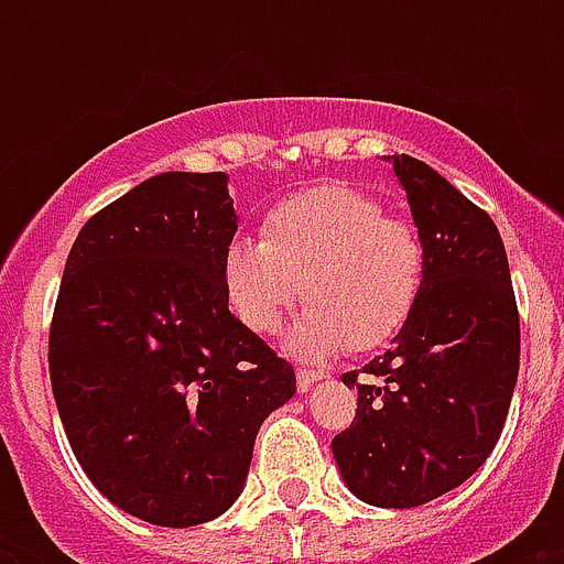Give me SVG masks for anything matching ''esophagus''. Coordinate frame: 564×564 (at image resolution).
<instances>
[{
  "label": "esophagus",
  "instance_id": "34e87169",
  "mask_svg": "<svg viewBox=\"0 0 564 564\" xmlns=\"http://www.w3.org/2000/svg\"><path fill=\"white\" fill-rule=\"evenodd\" d=\"M322 377H325V371L299 369V371H295V383H299V392H307L310 386L316 383V380H322Z\"/></svg>",
  "mask_w": 564,
  "mask_h": 564
}]
</instances>
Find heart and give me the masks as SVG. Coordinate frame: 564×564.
<instances>
[{
    "instance_id": "1",
    "label": "heart",
    "mask_w": 564,
    "mask_h": 564,
    "mask_svg": "<svg viewBox=\"0 0 564 564\" xmlns=\"http://www.w3.org/2000/svg\"><path fill=\"white\" fill-rule=\"evenodd\" d=\"M230 310L257 336H272L301 299L307 313L290 334L299 357L392 343L419 307L427 248L412 221L354 187H316L274 204L263 239L225 251Z\"/></svg>"
}]
</instances>
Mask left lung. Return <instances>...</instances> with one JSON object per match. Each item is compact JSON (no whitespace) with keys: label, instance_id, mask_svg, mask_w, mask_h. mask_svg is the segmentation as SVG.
<instances>
[{"label":"left lung","instance_id":"1","mask_svg":"<svg viewBox=\"0 0 564 564\" xmlns=\"http://www.w3.org/2000/svg\"><path fill=\"white\" fill-rule=\"evenodd\" d=\"M427 248V281L394 345L360 371L357 415L334 438L348 489L410 509L456 489L498 445L518 380L521 325L495 221L427 163L392 154Z\"/></svg>","mask_w":564,"mask_h":564}]
</instances>
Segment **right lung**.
<instances>
[{
	"label": "right lung",
	"instance_id": "1",
	"mask_svg": "<svg viewBox=\"0 0 564 564\" xmlns=\"http://www.w3.org/2000/svg\"><path fill=\"white\" fill-rule=\"evenodd\" d=\"M225 172H163L87 219L48 327L75 459L128 516L195 527L246 482L257 430L295 371L230 316Z\"/></svg>",
	"mask_w": 564,
	"mask_h": 564
}]
</instances>
